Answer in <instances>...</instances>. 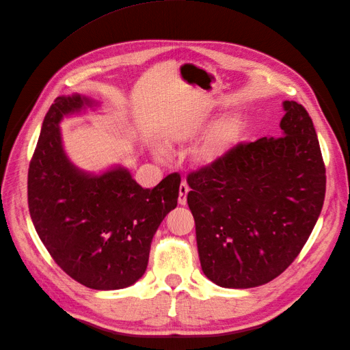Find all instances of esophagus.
I'll list each match as a JSON object with an SVG mask.
<instances>
[{"label":"esophagus","mask_w":350,"mask_h":350,"mask_svg":"<svg viewBox=\"0 0 350 350\" xmlns=\"http://www.w3.org/2000/svg\"><path fill=\"white\" fill-rule=\"evenodd\" d=\"M189 193V187L187 183H181L179 185V197H178V203L181 206L187 204V194Z\"/></svg>","instance_id":"34e87169"}]
</instances>
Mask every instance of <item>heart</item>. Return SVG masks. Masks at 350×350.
I'll return each instance as SVG.
<instances>
[{"instance_id":"obj_1","label":"heart","mask_w":350,"mask_h":350,"mask_svg":"<svg viewBox=\"0 0 350 350\" xmlns=\"http://www.w3.org/2000/svg\"><path fill=\"white\" fill-rule=\"evenodd\" d=\"M206 121L204 118H197L191 121H185L178 124L169 131V139L175 143H184L191 140L201 130H203ZM243 133V121L239 115H229L226 118L219 121L211 131L204 137L194 149L196 161L210 165L217 162L224 157L232 147H234L242 137Z\"/></svg>"}]
</instances>
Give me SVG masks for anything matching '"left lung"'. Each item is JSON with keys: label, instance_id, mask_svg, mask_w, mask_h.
Listing matches in <instances>:
<instances>
[{"label": "left lung", "instance_id": "left-lung-1", "mask_svg": "<svg viewBox=\"0 0 350 350\" xmlns=\"http://www.w3.org/2000/svg\"><path fill=\"white\" fill-rule=\"evenodd\" d=\"M283 108L282 135L238 143L187 176L201 269L221 288L276 279L321 213L325 166L312 120L293 100Z\"/></svg>", "mask_w": 350, "mask_h": 350}]
</instances>
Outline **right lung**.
Returning a JSON list of instances; mask_svg holds the SVG:
<instances>
[{
	"instance_id": "obj_1",
	"label": "right lung",
	"mask_w": 350,
	"mask_h": 350,
	"mask_svg": "<svg viewBox=\"0 0 350 350\" xmlns=\"http://www.w3.org/2000/svg\"><path fill=\"white\" fill-rule=\"evenodd\" d=\"M92 100L59 96L45 115L29 165L27 203L40 241L71 279L90 289H122L139 280L150 243L176 207L179 174L143 188L124 167L84 174L62 150L59 121Z\"/></svg>"
}]
</instances>
